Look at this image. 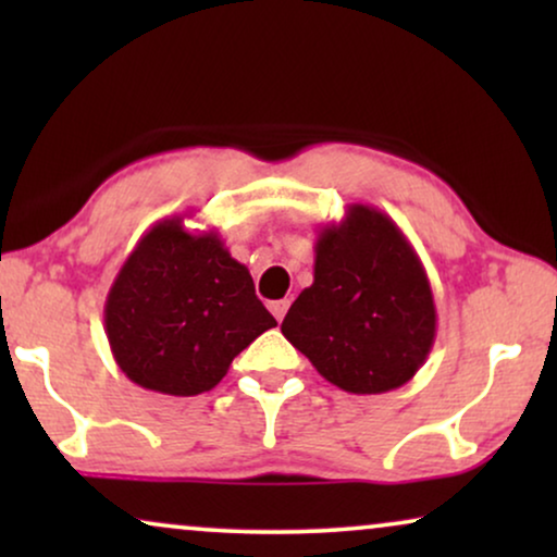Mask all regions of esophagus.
Here are the masks:
<instances>
[{
    "mask_svg": "<svg viewBox=\"0 0 557 557\" xmlns=\"http://www.w3.org/2000/svg\"><path fill=\"white\" fill-rule=\"evenodd\" d=\"M269 309H271V314L276 317V322H281V319H284V317H286V311H288V299L271 301V304H269Z\"/></svg>",
    "mask_w": 557,
    "mask_h": 557,
    "instance_id": "obj_1",
    "label": "esophagus"
}]
</instances>
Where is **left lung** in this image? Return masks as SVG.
<instances>
[{"label":"left lung","instance_id":"8db88e82","mask_svg":"<svg viewBox=\"0 0 557 557\" xmlns=\"http://www.w3.org/2000/svg\"><path fill=\"white\" fill-rule=\"evenodd\" d=\"M281 332L347 393L377 395L413 380L436 339V304L421 258L391 215L355 202L319 231L314 284Z\"/></svg>","mask_w":557,"mask_h":557}]
</instances>
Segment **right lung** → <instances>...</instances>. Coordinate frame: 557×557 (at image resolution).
<instances>
[{
  "label": "right lung",
  "mask_w": 557,
  "mask_h": 557,
  "mask_svg": "<svg viewBox=\"0 0 557 557\" xmlns=\"http://www.w3.org/2000/svg\"><path fill=\"white\" fill-rule=\"evenodd\" d=\"M185 218H164L141 235L103 307L119 370L177 398L212 391L233 357L276 326L220 233L187 231Z\"/></svg>",
  "instance_id": "obj_1"
}]
</instances>
